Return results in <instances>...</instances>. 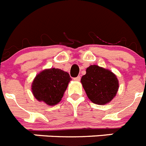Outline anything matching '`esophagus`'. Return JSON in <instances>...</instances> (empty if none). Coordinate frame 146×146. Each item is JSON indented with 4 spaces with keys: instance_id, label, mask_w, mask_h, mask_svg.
I'll return each mask as SVG.
<instances>
[{
    "instance_id": "1",
    "label": "esophagus",
    "mask_w": 146,
    "mask_h": 146,
    "mask_svg": "<svg viewBox=\"0 0 146 146\" xmlns=\"http://www.w3.org/2000/svg\"><path fill=\"white\" fill-rule=\"evenodd\" d=\"M74 80H75V81H80V76H78V77H77V78H74Z\"/></svg>"
}]
</instances>
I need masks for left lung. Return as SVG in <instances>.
Wrapping results in <instances>:
<instances>
[{"label": "left lung", "instance_id": "obj_1", "mask_svg": "<svg viewBox=\"0 0 146 146\" xmlns=\"http://www.w3.org/2000/svg\"><path fill=\"white\" fill-rule=\"evenodd\" d=\"M80 82L89 99L98 105L111 102L119 87V80L113 72L97 65H91L86 68Z\"/></svg>", "mask_w": 146, "mask_h": 146}]
</instances>
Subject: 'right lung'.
<instances>
[{
	"mask_svg": "<svg viewBox=\"0 0 146 146\" xmlns=\"http://www.w3.org/2000/svg\"><path fill=\"white\" fill-rule=\"evenodd\" d=\"M71 79L68 72L59 68H46L33 80L32 93L38 102L49 106L56 105L62 100Z\"/></svg>",
	"mask_w": 146,
	"mask_h": 146,
	"instance_id": "right-lung-1",
	"label": "right lung"
}]
</instances>
